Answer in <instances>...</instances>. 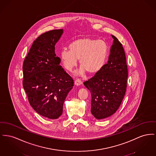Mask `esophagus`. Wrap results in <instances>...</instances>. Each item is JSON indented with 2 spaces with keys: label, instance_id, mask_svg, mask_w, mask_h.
<instances>
[{
  "label": "esophagus",
  "instance_id": "1",
  "mask_svg": "<svg viewBox=\"0 0 156 156\" xmlns=\"http://www.w3.org/2000/svg\"><path fill=\"white\" fill-rule=\"evenodd\" d=\"M75 84L76 86H80L82 84V81L80 79H76L75 81Z\"/></svg>",
  "mask_w": 156,
  "mask_h": 156
}]
</instances>
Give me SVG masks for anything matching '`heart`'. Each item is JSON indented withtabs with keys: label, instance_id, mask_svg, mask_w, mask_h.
Masks as SVG:
<instances>
[{
	"label": "heart",
	"instance_id": "b5f03b06",
	"mask_svg": "<svg viewBox=\"0 0 156 156\" xmlns=\"http://www.w3.org/2000/svg\"><path fill=\"white\" fill-rule=\"evenodd\" d=\"M69 51L62 50L60 54L65 68L71 71L77 65L78 60L81 66L77 74L84 75L86 73L93 75L99 73L106 62L108 46L102 40L85 37L73 41L69 45Z\"/></svg>",
	"mask_w": 156,
	"mask_h": 156
}]
</instances>
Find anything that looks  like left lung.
Masks as SVG:
<instances>
[{"label": "left lung", "mask_w": 156, "mask_h": 156, "mask_svg": "<svg viewBox=\"0 0 156 156\" xmlns=\"http://www.w3.org/2000/svg\"><path fill=\"white\" fill-rule=\"evenodd\" d=\"M111 37L114 41L107 64L83 83L91 94L92 114L98 119H105L117 111L127 88L128 69L124 50L117 38Z\"/></svg>", "instance_id": "left-lung-1"}]
</instances>
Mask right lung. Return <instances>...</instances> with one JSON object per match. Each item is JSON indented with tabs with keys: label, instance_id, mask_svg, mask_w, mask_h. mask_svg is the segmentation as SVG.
<instances>
[{
	"label": "right lung",
	"instance_id": "right-lung-1",
	"mask_svg": "<svg viewBox=\"0 0 156 156\" xmlns=\"http://www.w3.org/2000/svg\"><path fill=\"white\" fill-rule=\"evenodd\" d=\"M63 29L42 34L34 42L23 64V87L33 109L41 115L57 119L73 86V78L59 65L55 46Z\"/></svg>",
	"mask_w": 156,
	"mask_h": 156
}]
</instances>
